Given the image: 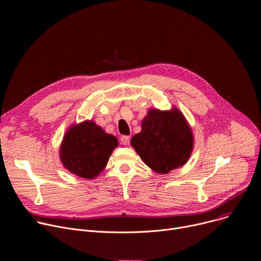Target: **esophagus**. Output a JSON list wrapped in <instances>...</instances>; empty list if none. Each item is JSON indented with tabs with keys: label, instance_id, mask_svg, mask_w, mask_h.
<instances>
[{
	"label": "esophagus",
	"instance_id": "obj_1",
	"mask_svg": "<svg viewBox=\"0 0 261 261\" xmlns=\"http://www.w3.org/2000/svg\"><path fill=\"white\" fill-rule=\"evenodd\" d=\"M120 142H121V144H124L125 146L129 145V142H130V136H128V135H123V136L120 137Z\"/></svg>",
	"mask_w": 261,
	"mask_h": 261
}]
</instances>
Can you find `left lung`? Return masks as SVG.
<instances>
[{
    "mask_svg": "<svg viewBox=\"0 0 261 261\" xmlns=\"http://www.w3.org/2000/svg\"><path fill=\"white\" fill-rule=\"evenodd\" d=\"M131 145L152 170L162 174L184 166L193 149V135L185 116L171 111L151 109Z\"/></svg>",
    "mask_w": 261,
    "mask_h": 261,
    "instance_id": "left-lung-1",
    "label": "left lung"
}]
</instances>
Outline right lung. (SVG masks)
<instances>
[{
  "mask_svg": "<svg viewBox=\"0 0 261 261\" xmlns=\"http://www.w3.org/2000/svg\"><path fill=\"white\" fill-rule=\"evenodd\" d=\"M116 137L107 134L93 121L72 126L63 140L60 156L66 169L84 178H94L106 167Z\"/></svg>",
  "mask_w": 261,
  "mask_h": 261,
  "instance_id": "1",
  "label": "right lung"
}]
</instances>
